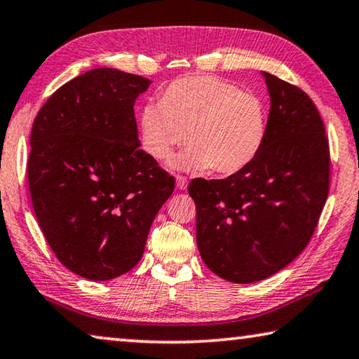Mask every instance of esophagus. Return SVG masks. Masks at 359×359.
I'll list each match as a JSON object with an SVG mask.
<instances>
[{"label": "esophagus", "instance_id": "1", "mask_svg": "<svg viewBox=\"0 0 359 359\" xmlns=\"http://www.w3.org/2000/svg\"><path fill=\"white\" fill-rule=\"evenodd\" d=\"M175 182H177V189L179 190H185L187 185H189V180H187L185 175H180V174L175 175Z\"/></svg>", "mask_w": 359, "mask_h": 359}]
</instances>
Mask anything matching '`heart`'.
Instances as JSON below:
<instances>
[{
    "mask_svg": "<svg viewBox=\"0 0 359 359\" xmlns=\"http://www.w3.org/2000/svg\"><path fill=\"white\" fill-rule=\"evenodd\" d=\"M269 128L266 107L257 95L217 76L179 78L163 90L159 104L144 107L140 139L149 156L166 159L187 134L180 169L235 174L254 161Z\"/></svg>",
    "mask_w": 359,
    "mask_h": 359,
    "instance_id": "1",
    "label": "heart"
}]
</instances>
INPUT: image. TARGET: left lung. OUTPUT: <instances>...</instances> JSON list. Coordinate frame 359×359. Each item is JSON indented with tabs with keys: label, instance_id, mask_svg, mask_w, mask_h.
<instances>
[{
	"label": "left lung",
	"instance_id": "obj_1",
	"mask_svg": "<svg viewBox=\"0 0 359 359\" xmlns=\"http://www.w3.org/2000/svg\"><path fill=\"white\" fill-rule=\"evenodd\" d=\"M270 93L264 147L226 179H193L201 259L231 283L265 280L311 240L331 180V153L315 102L295 84L264 73Z\"/></svg>",
	"mask_w": 359,
	"mask_h": 359
}]
</instances>
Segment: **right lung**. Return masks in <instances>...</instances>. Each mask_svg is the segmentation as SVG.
Returning a JSON list of instances; mask_svg holds the SVG:
<instances>
[{
	"label": "right lung",
	"mask_w": 359,
	"mask_h": 359,
	"mask_svg": "<svg viewBox=\"0 0 359 359\" xmlns=\"http://www.w3.org/2000/svg\"><path fill=\"white\" fill-rule=\"evenodd\" d=\"M150 79L95 68L39 108L27 175L39 229L76 275L105 281L144 254L151 222L175 180L140 150L134 104Z\"/></svg>",
	"instance_id": "add662e5"
}]
</instances>
